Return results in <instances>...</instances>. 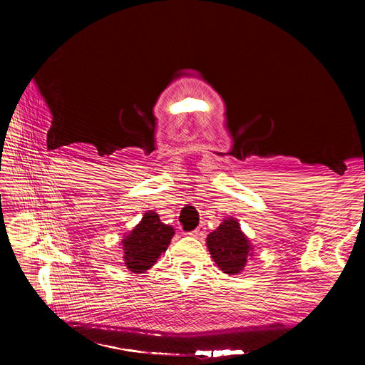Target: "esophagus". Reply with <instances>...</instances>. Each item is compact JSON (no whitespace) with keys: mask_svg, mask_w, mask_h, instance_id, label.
Wrapping results in <instances>:
<instances>
[{"mask_svg":"<svg viewBox=\"0 0 365 365\" xmlns=\"http://www.w3.org/2000/svg\"><path fill=\"white\" fill-rule=\"evenodd\" d=\"M190 236L196 237V239H202L205 236V224H201L196 230H193L192 233H190Z\"/></svg>","mask_w":365,"mask_h":365,"instance_id":"1","label":"esophagus"}]
</instances>
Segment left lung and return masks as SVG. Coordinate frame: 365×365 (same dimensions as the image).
I'll use <instances>...</instances> for the list:
<instances>
[{"mask_svg":"<svg viewBox=\"0 0 365 365\" xmlns=\"http://www.w3.org/2000/svg\"><path fill=\"white\" fill-rule=\"evenodd\" d=\"M207 247L215 263L230 275L239 274L252 256L250 239L240 230L235 217L224 219V222L207 236Z\"/></svg>","mask_w":365,"mask_h":365,"instance_id":"1","label":"left lung"}]
</instances>
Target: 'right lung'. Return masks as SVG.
Returning <instances> with one entry per match:
<instances>
[{"mask_svg":"<svg viewBox=\"0 0 365 365\" xmlns=\"http://www.w3.org/2000/svg\"><path fill=\"white\" fill-rule=\"evenodd\" d=\"M175 230L160 220L155 212H146L140 224L134 227L125 239L123 259L125 264L132 272H145L157 263L160 256L168 250Z\"/></svg>","mask_w":365,"mask_h":365,"instance_id":"right-lung-1","label":"right lung"}]
</instances>
